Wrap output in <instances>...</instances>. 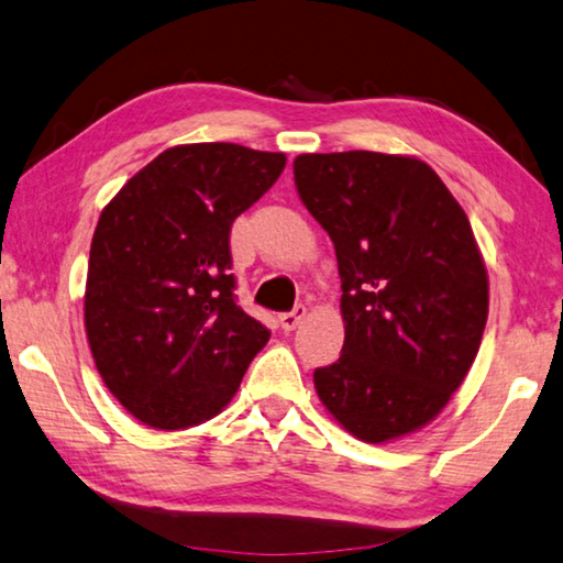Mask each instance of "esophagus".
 <instances>
[{
	"instance_id": "obj_1",
	"label": "esophagus",
	"mask_w": 563,
	"mask_h": 563,
	"mask_svg": "<svg viewBox=\"0 0 563 563\" xmlns=\"http://www.w3.org/2000/svg\"><path fill=\"white\" fill-rule=\"evenodd\" d=\"M303 319H307V307H303V303H299V307H294L291 311L279 313V327L284 331H294Z\"/></svg>"
}]
</instances>
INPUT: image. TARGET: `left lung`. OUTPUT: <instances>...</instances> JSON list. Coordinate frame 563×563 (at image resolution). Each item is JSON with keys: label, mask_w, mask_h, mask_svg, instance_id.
Returning a JSON list of instances; mask_svg holds the SVG:
<instances>
[{"label": "left lung", "mask_w": 563, "mask_h": 563, "mask_svg": "<svg viewBox=\"0 0 563 563\" xmlns=\"http://www.w3.org/2000/svg\"><path fill=\"white\" fill-rule=\"evenodd\" d=\"M301 202L339 260L341 358L313 371L321 406L373 445L435 420L475 363L489 276L460 202L416 155L303 153Z\"/></svg>", "instance_id": "1"}]
</instances>
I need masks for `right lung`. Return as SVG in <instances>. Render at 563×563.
<instances>
[{
    "instance_id": "1",
    "label": "right lung",
    "mask_w": 563,
    "mask_h": 563,
    "mask_svg": "<svg viewBox=\"0 0 563 563\" xmlns=\"http://www.w3.org/2000/svg\"><path fill=\"white\" fill-rule=\"evenodd\" d=\"M284 165V153L236 143L173 145L98 217L86 339L106 388L143 426L214 418L269 341L234 301L230 230Z\"/></svg>"
}]
</instances>
